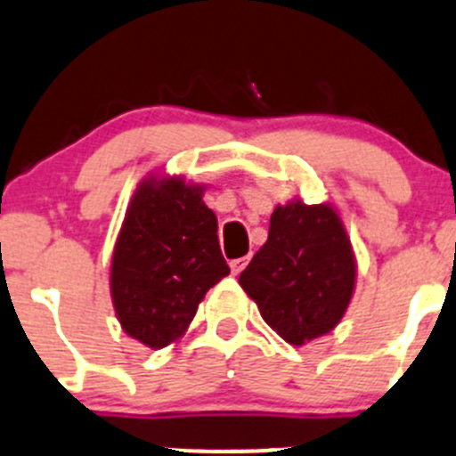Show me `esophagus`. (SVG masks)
<instances>
[{
	"label": "esophagus",
	"mask_w": 456,
	"mask_h": 456,
	"mask_svg": "<svg viewBox=\"0 0 456 456\" xmlns=\"http://www.w3.org/2000/svg\"><path fill=\"white\" fill-rule=\"evenodd\" d=\"M247 263H249V256H245V258H236V260H232V263H229V267H232V273H233V276H238V273H240L242 269L247 267Z\"/></svg>",
	"instance_id": "34e87169"
}]
</instances>
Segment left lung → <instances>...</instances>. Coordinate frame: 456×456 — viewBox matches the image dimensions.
<instances>
[{"instance_id": "obj_1", "label": "left lung", "mask_w": 456, "mask_h": 456, "mask_svg": "<svg viewBox=\"0 0 456 456\" xmlns=\"http://www.w3.org/2000/svg\"><path fill=\"white\" fill-rule=\"evenodd\" d=\"M350 238L330 205L291 200L269 220L267 242L238 282L260 316L289 346H305L338 325L354 294Z\"/></svg>"}]
</instances>
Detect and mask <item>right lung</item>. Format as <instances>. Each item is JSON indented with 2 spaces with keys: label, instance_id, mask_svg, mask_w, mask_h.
Here are the masks:
<instances>
[{
  "label": "right lung",
  "instance_id": "add662e5",
  "mask_svg": "<svg viewBox=\"0 0 456 456\" xmlns=\"http://www.w3.org/2000/svg\"><path fill=\"white\" fill-rule=\"evenodd\" d=\"M227 273L218 220L202 202V187L183 178L144 180L110 260V296L122 330L151 350L167 347Z\"/></svg>",
  "mask_w": 456,
  "mask_h": 456
}]
</instances>
